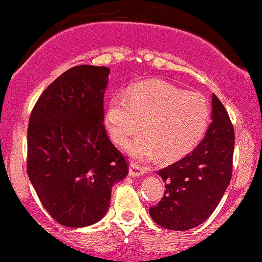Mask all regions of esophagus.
I'll list each match as a JSON object with an SVG mask.
<instances>
[{"instance_id":"34e87169","label":"esophagus","mask_w":262,"mask_h":262,"mask_svg":"<svg viewBox=\"0 0 262 262\" xmlns=\"http://www.w3.org/2000/svg\"><path fill=\"white\" fill-rule=\"evenodd\" d=\"M145 172H146L145 167L140 166L139 164H135V162H132L130 166H129V175L133 176V177L140 176V175H143V173H145Z\"/></svg>"}]
</instances>
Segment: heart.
<instances>
[{
    "mask_svg": "<svg viewBox=\"0 0 262 262\" xmlns=\"http://www.w3.org/2000/svg\"><path fill=\"white\" fill-rule=\"evenodd\" d=\"M210 107L204 96L186 92L165 81H146L129 93H117L107 104L104 125L110 138L127 145L138 160L159 154L164 161L182 158L196 146L208 127Z\"/></svg>",
    "mask_w": 262,
    "mask_h": 262,
    "instance_id": "b5f03b06",
    "label": "heart"
}]
</instances>
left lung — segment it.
<instances>
[{"mask_svg":"<svg viewBox=\"0 0 262 262\" xmlns=\"http://www.w3.org/2000/svg\"><path fill=\"white\" fill-rule=\"evenodd\" d=\"M234 138L229 114L213 93L212 123L200 145L158 171L166 191L149 209L155 223L170 230H188L212 214L231 180Z\"/></svg>","mask_w":262,"mask_h":262,"instance_id":"left-lung-1","label":"left lung"}]
</instances>
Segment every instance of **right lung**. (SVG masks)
I'll return each instance as SVG.
<instances>
[{
	"label": "right lung",
	"instance_id": "1",
	"mask_svg": "<svg viewBox=\"0 0 262 262\" xmlns=\"http://www.w3.org/2000/svg\"><path fill=\"white\" fill-rule=\"evenodd\" d=\"M108 74L106 66L69 69L44 90L29 118L27 173L44 208L65 227L101 221L112 186L128 175L103 124Z\"/></svg>",
	"mask_w": 262,
	"mask_h": 262
}]
</instances>
